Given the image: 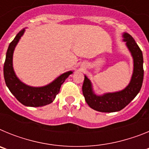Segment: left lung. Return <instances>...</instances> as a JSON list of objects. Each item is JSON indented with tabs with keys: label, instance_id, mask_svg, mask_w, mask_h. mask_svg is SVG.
Returning <instances> with one entry per match:
<instances>
[{
	"label": "left lung",
	"instance_id": "1",
	"mask_svg": "<svg viewBox=\"0 0 149 149\" xmlns=\"http://www.w3.org/2000/svg\"><path fill=\"white\" fill-rule=\"evenodd\" d=\"M122 37L134 61L132 77L128 85L124 89L118 92L96 95L93 90L90 80L84 75L82 86L83 94L87 104L91 108L97 111L103 113L120 111L136 97L141 89L144 75L143 53L130 34L123 33Z\"/></svg>",
	"mask_w": 149,
	"mask_h": 149
}]
</instances>
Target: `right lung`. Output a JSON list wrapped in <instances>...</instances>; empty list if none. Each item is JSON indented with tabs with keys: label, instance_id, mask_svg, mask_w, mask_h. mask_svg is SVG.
Returning a JSON list of instances; mask_svg holds the SVG:
<instances>
[{
	"label": "right lung",
	"instance_id": "obj_1",
	"mask_svg": "<svg viewBox=\"0 0 149 149\" xmlns=\"http://www.w3.org/2000/svg\"><path fill=\"white\" fill-rule=\"evenodd\" d=\"M24 28L21 30L8 47L3 65L4 80L6 86L9 88L12 94L22 104L33 107H42L53 102L56 95L60 92L61 85L65 79L73 73V71H68L62 74L49 84L39 87L28 86L21 81L15 74L13 68V58L15 47L24 33Z\"/></svg>",
	"mask_w": 149,
	"mask_h": 149
}]
</instances>
